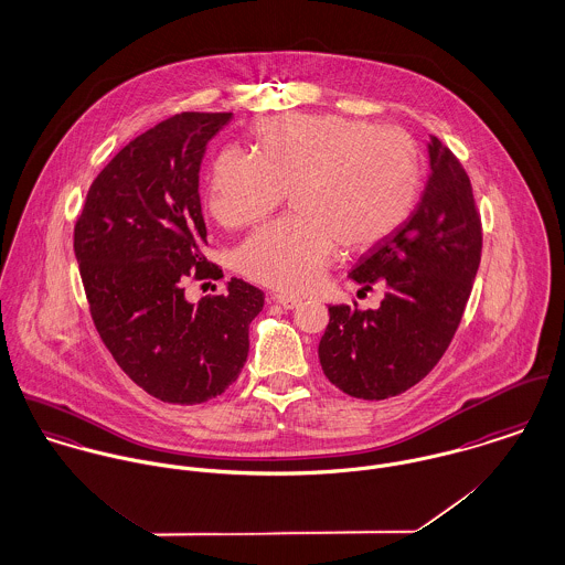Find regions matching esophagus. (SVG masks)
I'll use <instances>...</instances> for the list:
<instances>
[{"instance_id":"34e87169","label":"esophagus","mask_w":565,"mask_h":565,"mask_svg":"<svg viewBox=\"0 0 565 565\" xmlns=\"http://www.w3.org/2000/svg\"><path fill=\"white\" fill-rule=\"evenodd\" d=\"M270 299H273L275 303H279L284 310H295V308L301 303V299L290 297V295H273Z\"/></svg>"}]
</instances>
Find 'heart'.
<instances>
[{
  "instance_id": "heart-1",
  "label": "heart",
  "mask_w": 565,
  "mask_h": 565,
  "mask_svg": "<svg viewBox=\"0 0 565 565\" xmlns=\"http://www.w3.org/2000/svg\"><path fill=\"white\" fill-rule=\"evenodd\" d=\"M255 156L225 149L210 171V212L227 230L270 214L290 190L295 218L255 232L238 268L257 284L303 292L335 243L366 252L412 214L423 186L418 145L401 129L340 115L273 117L253 129Z\"/></svg>"
}]
</instances>
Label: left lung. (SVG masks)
<instances>
[{
    "instance_id": "8db88e82",
    "label": "left lung",
    "mask_w": 565,
    "mask_h": 565,
    "mask_svg": "<svg viewBox=\"0 0 565 565\" xmlns=\"http://www.w3.org/2000/svg\"><path fill=\"white\" fill-rule=\"evenodd\" d=\"M427 147L431 175L416 210L349 273L360 292L383 286L381 306H329L318 344L324 376L355 398L403 394L434 371L479 270L483 234L470 178L439 138Z\"/></svg>"
}]
</instances>
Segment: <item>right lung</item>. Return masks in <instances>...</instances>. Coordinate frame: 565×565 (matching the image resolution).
Masks as SVG:
<instances>
[{"instance_id":"1","label":"right lung","mask_w":565,"mask_h":565,"mask_svg":"<svg viewBox=\"0 0 565 565\" xmlns=\"http://www.w3.org/2000/svg\"><path fill=\"white\" fill-rule=\"evenodd\" d=\"M232 113H182L126 145L95 178L73 249L93 322L136 385L196 405L223 394L249 355L264 292L243 279L190 303L189 279H221L207 262L199 199L205 145Z\"/></svg>"}]
</instances>
